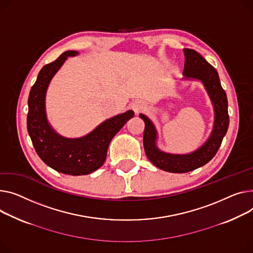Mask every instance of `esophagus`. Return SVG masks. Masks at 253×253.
<instances>
[{
  "instance_id": "34e87169",
  "label": "esophagus",
  "mask_w": 253,
  "mask_h": 253,
  "mask_svg": "<svg viewBox=\"0 0 253 253\" xmlns=\"http://www.w3.org/2000/svg\"><path fill=\"white\" fill-rule=\"evenodd\" d=\"M131 108H132V110H133L134 112H135L136 114H138V113H140V112L144 111L146 107H145L144 103L140 102V100H135V102H133V103H132Z\"/></svg>"
}]
</instances>
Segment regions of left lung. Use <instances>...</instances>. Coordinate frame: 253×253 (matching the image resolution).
<instances>
[{
    "label": "left lung",
    "instance_id": "obj_1",
    "mask_svg": "<svg viewBox=\"0 0 253 253\" xmlns=\"http://www.w3.org/2000/svg\"><path fill=\"white\" fill-rule=\"evenodd\" d=\"M184 54L183 74L186 78L198 79L205 84L214 109V124L210 138L194 153L172 155L163 153L157 147V131L154 124L146 116L139 115L145 125L143 146L147 159L159 169L170 173H187L208 164L220 148L229 127L227 95L214 67L194 49L184 48Z\"/></svg>",
    "mask_w": 253,
    "mask_h": 253
}]
</instances>
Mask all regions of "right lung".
Wrapping results in <instances>:
<instances>
[{
  "instance_id": "obj_1",
  "label": "right lung",
  "mask_w": 253,
  "mask_h": 253,
  "mask_svg": "<svg viewBox=\"0 0 253 253\" xmlns=\"http://www.w3.org/2000/svg\"><path fill=\"white\" fill-rule=\"evenodd\" d=\"M76 54L67 50L42 67L29 92L27 114V131L39 157L57 172L72 176L87 175L102 167L111 140L134 116L133 111L115 116L81 138H65L52 129L44 110L46 88L67 57Z\"/></svg>"
}]
</instances>
